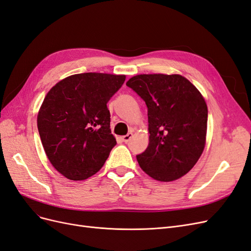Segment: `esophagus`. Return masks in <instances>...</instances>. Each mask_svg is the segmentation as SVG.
I'll return each mask as SVG.
<instances>
[{
    "mask_svg": "<svg viewBox=\"0 0 251 251\" xmlns=\"http://www.w3.org/2000/svg\"><path fill=\"white\" fill-rule=\"evenodd\" d=\"M133 137V133L132 132H130V133H127L126 135H125V136H123V140L125 141V142H128L131 140V138Z\"/></svg>",
    "mask_w": 251,
    "mask_h": 251,
    "instance_id": "1",
    "label": "esophagus"
}]
</instances>
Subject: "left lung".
<instances>
[{"label":"left lung","instance_id":"left-lung-1","mask_svg":"<svg viewBox=\"0 0 251 251\" xmlns=\"http://www.w3.org/2000/svg\"><path fill=\"white\" fill-rule=\"evenodd\" d=\"M148 107L149 147L137 156L144 173L157 181L183 177L201 157L207 132V104L180 74H139L127 80Z\"/></svg>","mask_w":251,"mask_h":251}]
</instances>
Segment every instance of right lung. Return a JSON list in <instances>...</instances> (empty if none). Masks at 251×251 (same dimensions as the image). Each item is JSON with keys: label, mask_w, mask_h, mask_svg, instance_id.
<instances>
[{"label": "right lung", "mask_w": 251, "mask_h": 251, "mask_svg": "<svg viewBox=\"0 0 251 251\" xmlns=\"http://www.w3.org/2000/svg\"><path fill=\"white\" fill-rule=\"evenodd\" d=\"M126 75L80 73L53 86L37 114V128L50 163L73 181L100 171L116 139L111 133L107 102Z\"/></svg>", "instance_id": "right-lung-1"}]
</instances>
